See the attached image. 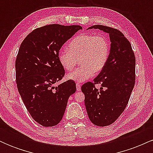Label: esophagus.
Listing matches in <instances>:
<instances>
[{
	"label": "esophagus",
	"mask_w": 153,
	"mask_h": 153,
	"mask_svg": "<svg viewBox=\"0 0 153 153\" xmlns=\"http://www.w3.org/2000/svg\"><path fill=\"white\" fill-rule=\"evenodd\" d=\"M76 90L78 91H80V90H81V85H80V84H79V83L76 84Z\"/></svg>",
	"instance_id": "1"
}]
</instances>
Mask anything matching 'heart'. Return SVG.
Instances as JSON below:
<instances>
[{"instance_id": "heart-1", "label": "heart", "mask_w": 153, "mask_h": 153, "mask_svg": "<svg viewBox=\"0 0 153 153\" xmlns=\"http://www.w3.org/2000/svg\"><path fill=\"white\" fill-rule=\"evenodd\" d=\"M68 50L58 53V61L64 70L71 71L80 59V68L67 75L68 80L82 82L100 73L106 66L109 54V45L102 34H84L72 39Z\"/></svg>"}]
</instances>
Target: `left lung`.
Here are the masks:
<instances>
[{
    "instance_id": "8db88e82",
    "label": "left lung",
    "mask_w": 153,
    "mask_h": 153,
    "mask_svg": "<svg viewBox=\"0 0 153 153\" xmlns=\"http://www.w3.org/2000/svg\"><path fill=\"white\" fill-rule=\"evenodd\" d=\"M99 29L109 34L111 47L106 66L94 80L83 84L85 106L89 119L99 127L111 124L127 106L135 82V57L131 44L117 29L94 25L88 29ZM102 85L100 90L94 84Z\"/></svg>"
}]
</instances>
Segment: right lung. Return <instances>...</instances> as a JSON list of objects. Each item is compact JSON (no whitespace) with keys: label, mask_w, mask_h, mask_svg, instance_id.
<instances>
[{"label":"right lung","mask_w":153,"mask_h":153,"mask_svg":"<svg viewBox=\"0 0 153 153\" xmlns=\"http://www.w3.org/2000/svg\"><path fill=\"white\" fill-rule=\"evenodd\" d=\"M82 29L50 24L31 31L21 44L15 65L17 88L31 117L43 127L59 124L68 99L76 91L71 80L53 85L65 75L57 58L59 50Z\"/></svg>","instance_id":"add662e5"}]
</instances>
